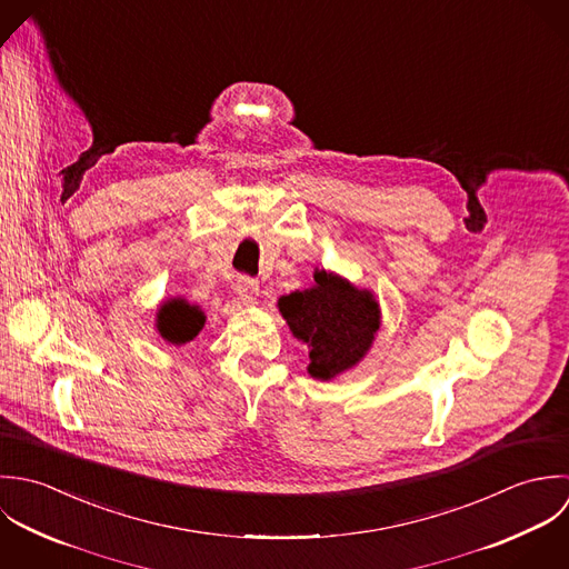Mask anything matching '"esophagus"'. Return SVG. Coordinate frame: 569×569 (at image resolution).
<instances>
[{"label":"esophagus","instance_id":"obj_1","mask_svg":"<svg viewBox=\"0 0 569 569\" xmlns=\"http://www.w3.org/2000/svg\"><path fill=\"white\" fill-rule=\"evenodd\" d=\"M237 295L243 303H252L254 297L259 295V283L257 279H250V277H239L237 279Z\"/></svg>","mask_w":569,"mask_h":569}]
</instances>
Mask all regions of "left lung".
<instances>
[{"mask_svg": "<svg viewBox=\"0 0 569 569\" xmlns=\"http://www.w3.org/2000/svg\"><path fill=\"white\" fill-rule=\"evenodd\" d=\"M290 332L308 347V373L332 380L358 365L380 328V306L369 290L328 270H315V286L279 299Z\"/></svg>", "mask_w": 569, "mask_h": 569, "instance_id": "8db88e82", "label": "left lung"}]
</instances>
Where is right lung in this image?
Wrapping results in <instances>:
<instances>
[{
  "mask_svg": "<svg viewBox=\"0 0 569 569\" xmlns=\"http://www.w3.org/2000/svg\"><path fill=\"white\" fill-rule=\"evenodd\" d=\"M204 312L184 299H169L158 308L156 328L160 337L171 345L193 341L204 328Z\"/></svg>",
  "mask_w": 569,
  "mask_h": 569,
  "instance_id": "1",
  "label": "right lung"
}]
</instances>
